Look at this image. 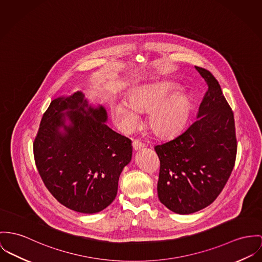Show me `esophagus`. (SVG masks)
<instances>
[{
    "label": "esophagus",
    "mask_w": 262,
    "mask_h": 262,
    "mask_svg": "<svg viewBox=\"0 0 262 262\" xmlns=\"http://www.w3.org/2000/svg\"><path fill=\"white\" fill-rule=\"evenodd\" d=\"M133 147H134V149L135 150H139V149H141L142 147H144V144L140 141H133Z\"/></svg>",
    "instance_id": "1"
}]
</instances>
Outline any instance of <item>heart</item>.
Segmentation results:
<instances>
[{"instance_id":"obj_1","label":"heart","mask_w":262,"mask_h":262,"mask_svg":"<svg viewBox=\"0 0 262 262\" xmlns=\"http://www.w3.org/2000/svg\"><path fill=\"white\" fill-rule=\"evenodd\" d=\"M179 86L169 82L145 84L134 90L127 102L114 101L111 112L117 126L125 133H130L141 124L139 113L147 112V122L150 128L161 137H172L186 125L191 101Z\"/></svg>"}]
</instances>
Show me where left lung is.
Returning <instances> with one entry per match:
<instances>
[{
    "instance_id": "1",
    "label": "left lung",
    "mask_w": 262,
    "mask_h": 262,
    "mask_svg": "<svg viewBox=\"0 0 262 262\" xmlns=\"http://www.w3.org/2000/svg\"><path fill=\"white\" fill-rule=\"evenodd\" d=\"M208 89L192 122L181 135L155 146L161 161L158 194L163 205L189 214L215 201L236 158L233 113L212 74L194 67Z\"/></svg>"
}]
</instances>
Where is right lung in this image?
<instances>
[{"instance_id": "right-lung-1", "label": "right lung", "mask_w": 262, "mask_h": 262, "mask_svg": "<svg viewBox=\"0 0 262 262\" xmlns=\"http://www.w3.org/2000/svg\"><path fill=\"white\" fill-rule=\"evenodd\" d=\"M101 104L82 92L52 101L34 141L40 178L54 198L81 213H97L115 201L119 179L132 161L127 138L106 125Z\"/></svg>"}]
</instances>
